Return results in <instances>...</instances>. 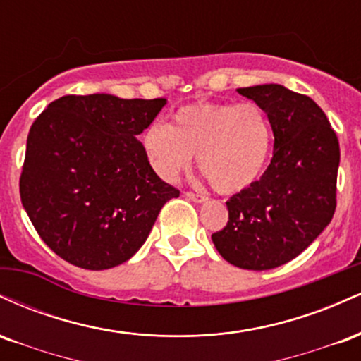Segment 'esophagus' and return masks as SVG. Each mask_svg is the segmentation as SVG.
<instances>
[{"label":"esophagus","instance_id":"obj_1","mask_svg":"<svg viewBox=\"0 0 361 361\" xmlns=\"http://www.w3.org/2000/svg\"><path fill=\"white\" fill-rule=\"evenodd\" d=\"M185 197H186V198H190V200H193V202H198V204H200V202H205V200H207V195H204V193L186 192V193H185Z\"/></svg>","mask_w":361,"mask_h":361}]
</instances>
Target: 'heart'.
I'll return each mask as SVG.
<instances>
[{
  "mask_svg": "<svg viewBox=\"0 0 361 361\" xmlns=\"http://www.w3.org/2000/svg\"><path fill=\"white\" fill-rule=\"evenodd\" d=\"M273 126L258 103L200 102L181 106L169 126L151 123L142 149L156 175L175 181L197 154L198 169L221 193L246 190L267 168Z\"/></svg>",
  "mask_w": 361,
  "mask_h": 361,
  "instance_id": "b5f03b06",
  "label": "heart"
}]
</instances>
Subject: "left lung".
<instances>
[{
  "instance_id": "1",
  "label": "left lung",
  "mask_w": 361,
  "mask_h": 361,
  "mask_svg": "<svg viewBox=\"0 0 361 361\" xmlns=\"http://www.w3.org/2000/svg\"><path fill=\"white\" fill-rule=\"evenodd\" d=\"M238 91L270 117L273 157L258 181L226 202L229 221L212 241L234 267L271 270L299 256L333 219L339 142L312 98L281 85Z\"/></svg>"
}]
</instances>
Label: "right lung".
<instances>
[{"instance_id":"right-lung-1","label":"right lung","mask_w":361,"mask_h":361,"mask_svg":"<svg viewBox=\"0 0 361 361\" xmlns=\"http://www.w3.org/2000/svg\"><path fill=\"white\" fill-rule=\"evenodd\" d=\"M166 98L66 94L32 123L20 198L42 241L74 267L106 270L139 251L180 190L149 164L137 135Z\"/></svg>"}]
</instances>
